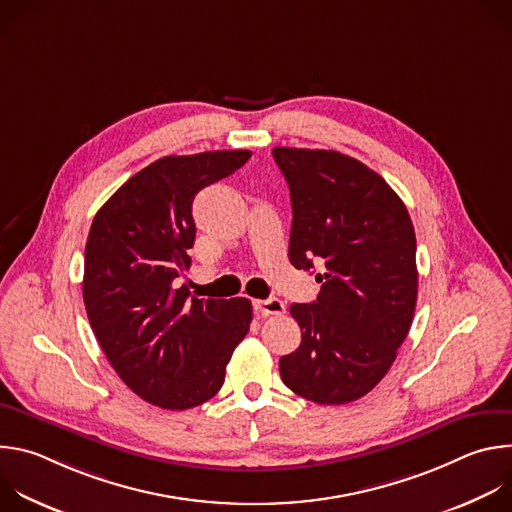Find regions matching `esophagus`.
Masks as SVG:
<instances>
[{
	"mask_svg": "<svg viewBox=\"0 0 512 512\" xmlns=\"http://www.w3.org/2000/svg\"><path fill=\"white\" fill-rule=\"evenodd\" d=\"M253 306H255V312L261 314V316H281L285 312V304L277 298L257 300Z\"/></svg>",
	"mask_w": 512,
	"mask_h": 512,
	"instance_id": "obj_1",
	"label": "esophagus"
}]
</instances>
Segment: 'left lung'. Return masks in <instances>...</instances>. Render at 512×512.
<instances>
[{
  "instance_id": "1",
  "label": "left lung",
  "mask_w": 512,
  "mask_h": 512,
  "mask_svg": "<svg viewBox=\"0 0 512 512\" xmlns=\"http://www.w3.org/2000/svg\"><path fill=\"white\" fill-rule=\"evenodd\" d=\"M294 221L289 261L322 283L289 314L302 344L279 358L285 387L320 405L367 395L387 375L417 304L415 231L395 190L362 162L334 150L273 148Z\"/></svg>"
}]
</instances>
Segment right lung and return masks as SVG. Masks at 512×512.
I'll return each instance as SVG.
<instances>
[{
	"label": "right lung",
	"instance_id": "right-lung-1",
	"mask_svg": "<svg viewBox=\"0 0 512 512\" xmlns=\"http://www.w3.org/2000/svg\"><path fill=\"white\" fill-rule=\"evenodd\" d=\"M249 158V150L160 158L93 218L83 277L91 328L121 381L156 407L184 411L212 399L249 332L247 298L200 300L174 287L192 263L194 196Z\"/></svg>",
	"mask_w": 512,
	"mask_h": 512
}]
</instances>
